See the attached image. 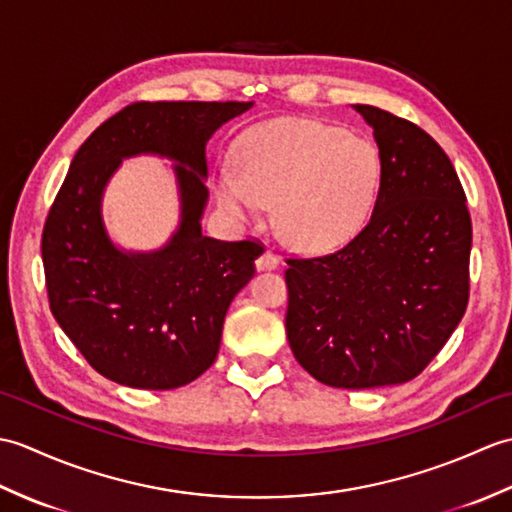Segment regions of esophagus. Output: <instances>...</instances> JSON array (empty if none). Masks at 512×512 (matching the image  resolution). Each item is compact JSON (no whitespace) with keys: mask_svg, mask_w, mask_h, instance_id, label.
<instances>
[{"mask_svg":"<svg viewBox=\"0 0 512 512\" xmlns=\"http://www.w3.org/2000/svg\"><path fill=\"white\" fill-rule=\"evenodd\" d=\"M277 266H279V259H277V255L270 253V250H264V253L259 255L255 262L257 270H275Z\"/></svg>","mask_w":512,"mask_h":512,"instance_id":"obj_1","label":"esophagus"}]
</instances>
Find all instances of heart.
I'll return each instance as SVG.
<instances>
[{
    "instance_id": "1",
    "label": "heart",
    "mask_w": 512,
    "mask_h": 512,
    "mask_svg": "<svg viewBox=\"0 0 512 512\" xmlns=\"http://www.w3.org/2000/svg\"><path fill=\"white\" fill-rule=\"evenodd\" d=\"M378 182L380 158L369 140L308 118H277L239 138L235 169L217 173L215 198L237 222L275 204L281 242L325 253L365 226Z\"/></svg>"
}]
</instances>
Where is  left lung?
<instances>
[{
	"label": "left lung",
	"instance_id": "8db88e82",
	"mask_svg": "<svg viewBox=\"0 0 512 512\" xmlns=\"http://www.w3.org/2000/svg\"><path fill=\"white\" fill-rule=\"evenodd\" d=\"M380 158L374 213L332 255L288 259L286 334L323 385H400L431 363L469 303L471 215L449 156L427 132L354 105Z\"/></svg>",
	"mask_w": 512,
	"mask_h": 512
}]
</instances>
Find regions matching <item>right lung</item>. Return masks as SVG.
Wrapping results in <instances>:
<instances>
[{"label":"right lung","mask_w":512,"mask_h":512,"mask_svg":"<svg viewBox=\"0 0 512 512\" xmlns=\"http://www.w3.org/2000/svg\"><path fill=\"white\" fill-rule=\"evenodd\" d=\"M253 103H134L76 151L41 237L50 310L85 361L136 389H176L220 350L226 310L255 275L262 248L202 235L206 143ZM174 162L179 226L156 251H127L106 233L102 195L122 160Z\"/></svg>","instance_id":"add662e5"}]
</instances>
